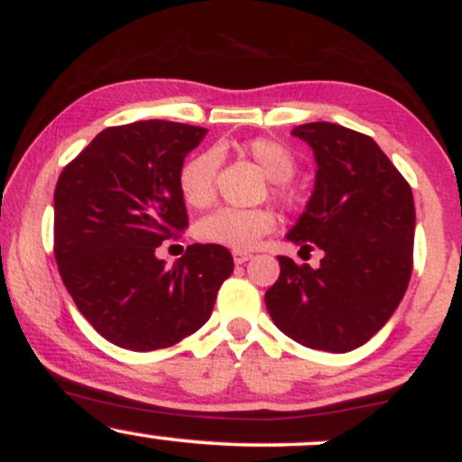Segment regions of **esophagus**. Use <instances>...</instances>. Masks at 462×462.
I'll return each instance as SVG.
<instances>
[{
  "label": "esophagus",
  "mask_w": 462,
  "mask_h": 462,
  "mask_svg": "<svg viewBox=\"0 0 462 462\" xmlns=\"http://www.w3.org/2000/svg\"><path fill=\"white\" fill-rule=\"evenodd\" d=\"M232 258H235L236 264H243V263H247L249 258H252V254L241 252V249H235V252H232Z\"/></svg>",
  "instance_id": "34e87169"
}]
</instances>
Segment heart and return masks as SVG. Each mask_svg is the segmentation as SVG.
<instances>
[{"instance_id": "heart-1", "label": "heart", "mask_w": 462, "mask_h": 462, "mask_svg": "<svg viewBox=\"0 0 462 462\" xmlns=\"http://www.w3.org/2000/svg\"><path fill=\"white\" fill-rule=\"evenodd\" d=\"M243 152L252 158L263 173L272 180V190L282 204L293 201V190L289 189V180L295 176L298 161L293 152L284 143L273 139H249L243 143ZM217 153L204 152L184 162L180 169V193L184 201L193 208H206L215 199V176H217ZM275 227V215L269 208H219L206 215L195 227V235L201 243L221 245L227 249H249L256 245L264 235Z\"/></svg>"}]
</instances>
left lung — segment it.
Returning <instances> with one entry per match:
<instances>
[{"label": "left lung", "instance_id": "left-lung-1", "mask_svg": "<svg viewBox=\"0 0 462 462\" xmlns=\"http://www.w3.org/2000/svg\"><path fill=\"white\" fill-rule=\"evenodd\" d=\"M315 152L306 210L286 238L323 252L321 264L280 256V278L264 293L286 337L323 352H352L391 319L408 289L415 201L395 164L367 134L317 121L293 130Z\"/></svg>", "mask_w": 462, "mask_h": 462}]
</instances>
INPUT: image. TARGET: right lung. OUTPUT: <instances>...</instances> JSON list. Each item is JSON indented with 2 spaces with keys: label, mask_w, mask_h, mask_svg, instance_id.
Wrapping results in <instances>:
<instances>
[{
  "label": "right lung",
  "mask_w": 462,
  "mask_h": 462,
  "mask_svg": "<svg viewBox=\"0 0 462 462\" xmlns=\"http://www.w3.org/2000/svg\"><path fill=\"white\" fill-rule=\"evenodd\" d=\"M206 132L161 119L106 128L58 178V272L78 310L115 346L152 352L198 332L235 269L221 245L193 243L173 267L156 256L189 226L178 178Z\"/></svg>",
  "instance_id": "obj_1"
}]
</instances>
